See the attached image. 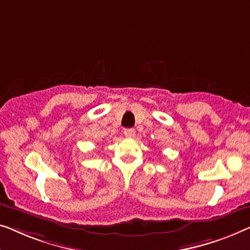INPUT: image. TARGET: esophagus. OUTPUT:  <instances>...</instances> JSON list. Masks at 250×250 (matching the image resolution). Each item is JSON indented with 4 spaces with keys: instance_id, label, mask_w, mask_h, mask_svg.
Masks as SVG:
<instances>
[{
    "instance_id": "1",
    "label": "esophagus",
    "mask_w": 250,
    "mask_h": 250,
    "mask_svg": "<svg viewBox=\"0 0 250 250\" xmlns=\"http://www.w3.org/2000/svg\"><path fill=\"white\" fill-rule=\"evenodd\" d=\"M124 132H125V136L126 137V138H133V137H135V133H136L135 129H132V128L125 129Z\"/></svg>"
}]
</instances>
